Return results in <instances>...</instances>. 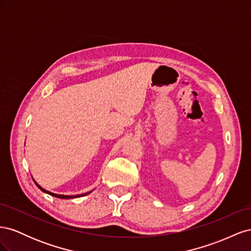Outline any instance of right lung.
<instances>
[{"label":"right lung","instance_id":"obj_1","mask_svg":"<svg viewBox=\"0 0 251 251\" xmlns=\"http://www.w3.org/2000/svg\"><path fill=\"white\" fill-rule=\"evenodd\" d=\"M34 181V180H33ZM34 183L36 184V186L39 187L42 192H44V193H46V194H48V195H50V196H53V197H55V198H59V199H73V198H79V197H83V196H86V195H88V194H90L91 192H88V193H86V194H81V195H75V196H66V195H57V194H53V193H51V192H48V191H46V189H44L42 186H40L39 184L36 183V182L34 181Z\"/></svg>","mask_w":251,"mask_h":251}]
</instances>
